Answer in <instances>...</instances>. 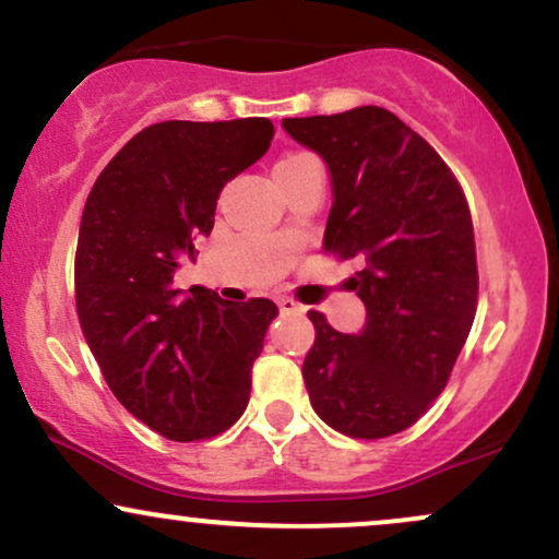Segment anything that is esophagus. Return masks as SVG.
Here are the masks:
<instances>
[{"label": "esophagus", "mask_w": 559, "mask_h": 559, "mask_svg": "<svg viewBox=\"0 0 559 559\" xmlns=\"http://www.w3.org/2000/svg\"><path fill=\"white\" fill-rule=\"evenodd\" d=\"M278 307L286 316H301V312H305V305H299V301H294L292 297H278Z\"/></svg>", "instance_id": "obj_1"}]
</instances>
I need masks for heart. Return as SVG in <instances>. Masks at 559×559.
Here are the masks:
<instances>
[{"label":"heart","mask_w":559,"mask_h":559,"mask_svg":"<svg viewBox=\"0 0 559 559\" xmlns=\"http://www.w3.org/2000/svg\"><path fill=\"white\" fill-rule=\"evenodd\" d=\"M294 157H305V155H292V157H286V159H294ZM281 163H284V159H281Z\"/></svg>","instance_id":"1"}]
</instances>
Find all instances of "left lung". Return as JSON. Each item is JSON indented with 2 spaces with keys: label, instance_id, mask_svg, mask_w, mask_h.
<instances>
[{
  "label": "left lung",
  "instance_id": "8db88e82",
  "mask_svg": "<svg viewBox=\"0 0 559 559\" xmlns=\"http://www.w3.org/2000/svg\"><path fill=\"white\" fill-rule=\"evenodd\" d=\"M284 131L329 165L323 249L365 260L352 278L368 310L360 333L307 312L316 344L301 376L312 409L352 439L400 433L444 391L476 318L465 194L433 146L383 107L284 118Z\"/></svg>",
  "mask_w": 559,
  "mask_h": 559
}]
</instances>
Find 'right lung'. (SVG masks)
Here are the masks:
<instances>
[{
	"label": "right lung",
	"mask_w": 559,
	"mask_h": 559,
	"mask_svg": "<svg viewBox=\"0 0 559 559\" xmlns=\"http://www.w3.org/2000/svg\"><path fill=\"white\" fill-rule=\"evenodd\" d=\"M271 139L265 118L165 120L128 141L88 191L75 249L83 336L118 402L165 439H210L247 409L278 307L181 292L173 273L213 230L223 186Z\"/></svg>",
	"instance_id": "1"
}]
</instances>
